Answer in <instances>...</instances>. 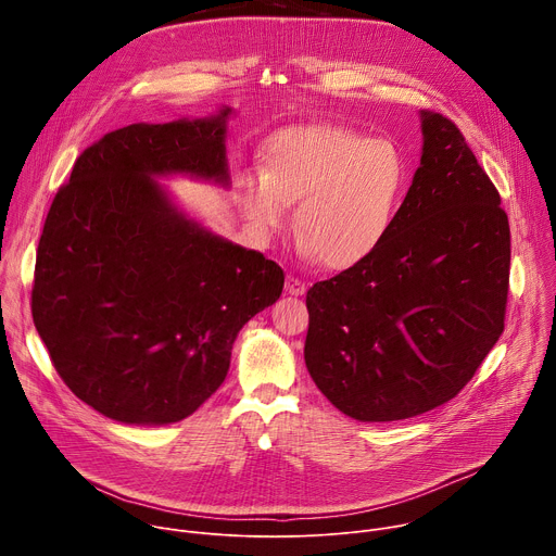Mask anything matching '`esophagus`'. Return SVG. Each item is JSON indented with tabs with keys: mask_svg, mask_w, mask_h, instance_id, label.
<instances>
[{
	"mask_svg": "<svg viewBox=\"0 0 556 556\" xmlns=\"http://www.w3.org/2000/svg\"><path fill=\"white\" fill-rule=\"evenodd\" d=\"M286 292H288V294H294V296H301V294L305 292V281H301V279L288 275V277H286Z\"/></svg>",
	"mask_w": 556,
	"mask_h": 556,
	"instance_id": "esophagus-1",
	"label": "esophagus"
}]
</instances>
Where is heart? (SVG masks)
I'll list each match as a JSON object with an SVG mask.
<instances>
[{"label": "heart", "instance_id": "heart-1", "mask_svg": "<svg viewBox=\"0 0 556 556\" xmlns=\"http://www.w3.org/2000/svg\"><path fill=\"white\" fill-rule=\"evenodd\" d=\"M409 185L405 153L391 140L341 125H314L279 134L266 153L264 176L237 180L251 226L266 235L296 208L305 253L328 268H350L369 257L391 230Z\"/></svg>", "mask_w": 556, "mask_h": 556}]
</instances>
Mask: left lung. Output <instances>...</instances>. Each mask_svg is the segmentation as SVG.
Returning a JSON list of instances; mask_svg holds the SVG:
<instances>
[{
	"label": "left lung",
	"instance_id": "1",
	"mask_svg": "<svg viewBox=\"0 0 556 556\" xmlns=\"http://www.w3.org/2000/svg\"><path fill=\"white\" fill-rule=\"evenodd\" d=\"M420 121V167L382 244L305 294V367L361 422L448 403L504 332L508 215L455 123Z\"/></svg>",
	"mask_w": 556,
	"mask_h": 556
}]
</instances>
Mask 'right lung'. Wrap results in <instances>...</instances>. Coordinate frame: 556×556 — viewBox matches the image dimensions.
Listing matches in <instances>:
<instances>
[{"label": "right lung", "instance_id": "right-lung-1", "mask_svg": "<svg viewBox=\"0 0 556 556\" xmlns=\"http://www.w3.org/2000/svg\"><path fill=\"white\" fill-rule=\"evenodd\" d=\"M134 123L76 157L37 249L33 321L70 391L125 425H172L224 382L283 270L189 217L155 178L230 185L226 121Z\"/></svg>", "mask_w": 556, "mask_h": 556}]
</instances>
